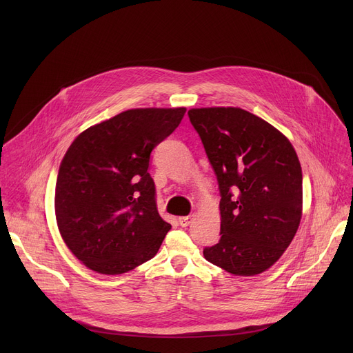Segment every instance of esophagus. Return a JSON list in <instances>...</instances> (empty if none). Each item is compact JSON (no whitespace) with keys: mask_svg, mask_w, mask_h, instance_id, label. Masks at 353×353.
I'll return each mask as SVG.
<instances>
[{"mask_svg":"<svg viewBox=\"0 0 353 353\" xmlns=\"http://www.w3.org/2000/svg\"><path fill=\"white\" fill-rule=\"evenodd\" d=\"M192 219H193V214L179 217V223H180V226H181V228H188V226L192 223Z\"/></svg>","mask_w":353,"mask_h":353,"instance_id":"1","label":"esophagus"}]
</instances>
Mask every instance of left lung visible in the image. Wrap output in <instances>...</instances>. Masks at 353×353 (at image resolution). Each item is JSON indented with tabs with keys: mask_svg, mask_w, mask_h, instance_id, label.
<instances>
[{
	"mask_svg": "<svg viewBox=\"0 0 353 353\" xmlns=\"http://www.w3.org/2000/svg\"><path fill=\"white\" fill-rule=\"evenodd\" d=\"M220 192V240L206 261L236 276L269 269L288 249L302 217V169L290 141L236 107L192 108Z\"/></svg>",
	"mask_w": 353,
	"mask_h": 353,
	"instance_id": "left-lung-1",
	"label": "left lung"
}]
</instances>
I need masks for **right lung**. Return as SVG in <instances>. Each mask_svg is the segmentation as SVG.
Wrapping results in <instances>:
<instances>
[{"label": "right lung", "mask_w": 353, "mask_h": 353, "mask_svg": "<svg viewBox=\"0 0 353 353\" xmlns=\"http://www.w3.org/2000/svg\"><path fill=\"white\" fill-rule=\"evenodd\" d=\"M186 108H133L71 143L55 184V217L67 248L88 269L121 274L150 261L170 230L148 173L153 148Z\"/></svg>", "instance_id": "obj_1"}]
</instances>
